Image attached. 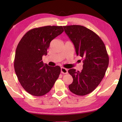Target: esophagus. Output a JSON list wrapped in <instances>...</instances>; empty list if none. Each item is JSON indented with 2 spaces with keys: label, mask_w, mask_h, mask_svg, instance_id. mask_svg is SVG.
I'll use <instances>...</instances> for the list:
<instances>
[{
  "label": "esophagus",
  "mask_w": 122,
  "mask_h": 122,
  "mask_svg": "<svg viewBox=\"0 0 122 122\" xmlns=\"http://www.w3.org/2000/svg\"><path fill=\"white\" fill-rule=\"evenodd\" d=\"M61 73L62 74H67L68 73V70L67 69L65 68H63V67H62L61 68Z\"/></svg>",
  "instance_id": "34e87169"
}]
</instances>
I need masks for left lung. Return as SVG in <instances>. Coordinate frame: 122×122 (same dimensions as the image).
<instances>
[{
    "mask_svg": "<svg viewBox=\"0 0 122 122\" xmlns=\"http://www.w3.org/2000/svg\"><path fill=\"white\" fill-rule=\"evenodd\" d=\"M73 43L77 55L83 59L81 72L71 69L68 73L73 78L69 85L70 91L84 96L95 89L104 77L109 65V56L101 39L92 30L81 25L63 26Z\"/></svg>",
    "mask_w": 122,
    "mask_h": 122,
    "instance_id": "left-lung-1",
    "label": "left lung"
}]
</instances>
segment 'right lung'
I'll return each mask as SVG.
<instances>
[{
  "instance_id": "add662e5",
  "label": "right lung",
  "mask_w": 122,
  "mask_h": 122,
  "mask_svg": "<svg viewBox=\"0 0 122 122\" xmlns=\"http://www.w3.org/2000/svg\"><path fill=\"white\" fill-rule=\"evenodd\" d=\"M64 31L62 26H47L32 29L16 47L14 62L16 75L21 86L32 95L41 96L51 90L61 72L58 66L43 63L51 41Z\"/></svg>"
}]
</instances>
